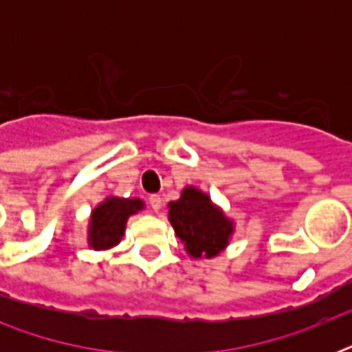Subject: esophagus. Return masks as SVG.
I'll return each mask as SVG.
<instances>
[{
	"mask_svg": "<svg viewBox=\"0 0 352 352\" xmlns=\"http://www.w3.org/2000/svg\"><path fill=\"white\" fill-rule=\"evenodd\" d=\"M149 204H151L153 212H160V208H162V199H160L159 195H151V197H149Z\"/></svg>",
	"mask_w": 352,
	"mask_h": 352,
	"instance_id": "esophagus-1",
	"label": "esophagus"
}]
</instances>
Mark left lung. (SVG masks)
Segmentation results:
<instances>
[{"label": "left lung", "mask_w": 352, "mask_h": 352, "mask_svg": "<svg viewBox=\"0 0 352 352\" xmlns=\"http://www.w3.org/2000/svg\"><path fill=\"white\" fill-rule=\"evenodd\" d=\"M168 221L192 259L219 256L235 232L234 219L197 186H184L181 197L168 204Z\"/></svg>", "instance_id": "1"}]
</instances>
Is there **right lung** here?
Wrapping results in <instances>:
<instances>
[{"mask_svg": "<svg viewBox=\"0 0 352 352\" xmlns=\"http://www.w3.org/2000/svg\"><path fill=\"white\" fill-rule=\"evenodd\" d=\"M146 208L142 199L107 195L93 208L87 225V245L96 252L109 250L124 237L126 223L131 215Z\"/></svg>", "mask_w": 352, "mask_h": 352, "instance_id": "add662e5", "label": "right lung"}]
</instances>
